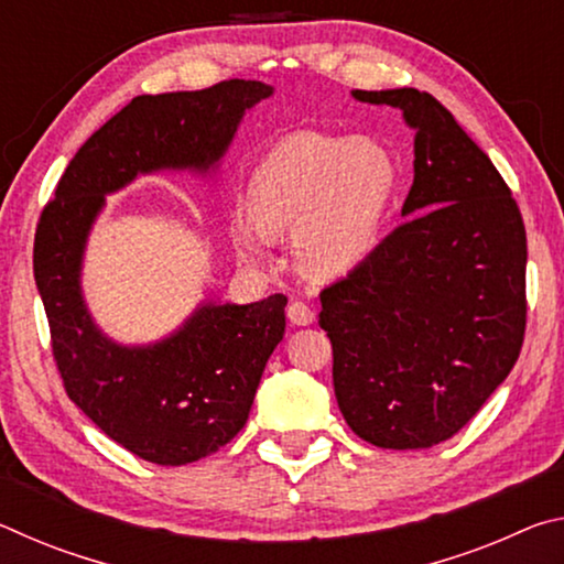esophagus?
Masks as SVG:
<instances>
[{"label":"esophagus","mask_w":564,"mask_h":564,"mask_svg":"<svg viewBox=\"0 0 564 564\" xmlns=\"http://www.w3.org/2000/svg\"><path fill=\"white\" fill-rule=\"evenodd\" d=\"M285 313H289V321L293 326H311V323L316 321V313H313L311 305H305L303 301H293Z\"/></svg>","instance_id":"34e87169"}]
</instances>
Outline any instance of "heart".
<instances>
[{
    "mask_svg": "<svg viewBox=\"0 0 564 564\" xmlns=\"http://www.w3.org/2000/svg\"><path fill=\"white\" fill-rule=\"evenodd\" d=\"M400 191L403 169L380 141L293 133L253 166L248 214L234 218V241L256 261L265 238L293 236L303 273L340 279L373 256Z\"/></svg>",
    "mask_w": 564,
    "mask_h": 564,
    "instance_id": "heart-1",
    "label": "heart"
}]
</instances>
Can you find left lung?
<instances>
[{
    "label": "left lung",
    "mask_w": 564,
    "mask_h": 564,
    "mask_svg": "<svg viewBox=\"0 0 564 564\" xmlns=\"http://www.w3.org/2000/svg\"><path fill=\"white\" fill-rule=\"evenodd\" d=\"M403 113L413 141L408 218L321 293L333 388L350 431L423 451L470 423L520 356L528 238L488 154L431 94L350 91Z\"/></svg>",
    "instance_id": "left-lung-1"
}]
</instances>
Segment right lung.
Instances as JSON below:
<instances>
[{"label": "right lung", "instance_id": "1", "mask_svg": "<svg viewBox=\"0 0 564 564\" xmlns=\"http://www.w3.org/2000/svg\"><path fill=\"white\" fill-rule=\"evenodd\" d=\"M271 94V84L228 79L202 91L137 97L76 151L42 212L34 281L66 395L141 460L186 465L234 441L285 333L289 299H206L164 338L113 340L84 299L91 228L107 196L139 176L186 171L214 178L246 111Z\"/></svg>", "mask_w": 564, "mask_h": 564}]
</instances>
